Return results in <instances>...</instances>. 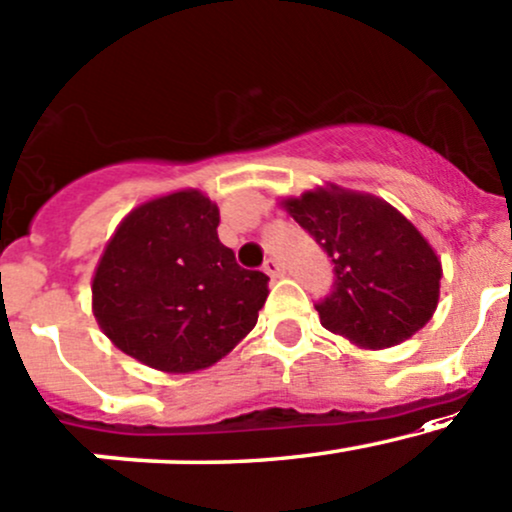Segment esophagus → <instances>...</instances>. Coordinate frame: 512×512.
Here are the masks:
<instances>
[{
	"mask_svg": "<svg viewBox=\"0 0 512 512\" xmlns=\"http://www.w3.org/2000/svg\"><path fill=\"white\" fill-rule=\"evenodd\" d=\"M262 269H265V272L269 274V277H282V274H284L282 262H279L277 257H267L265 265H262Z\"/></svg>",
	"mask_w": 512,
	"mask_h": 512,
	"instance_id": "34e87169",
	"label": "esophagus"
}]
</instances>
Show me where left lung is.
Listing matches in <instances>:
<instances>
[{
	"label": "left lung",
	"instance_id": "1",
	"mask_svg": "<svg viewBox=\"0 0 512 512\" xmlns=\"http://www.w3.org/2000/svg\"><path fill=\"white\" fill-rule=\"evenodd\" d=\"M284 206L333 262L330 294L316 301L323 328L381 350L411 338L432 318L440 260L393 206L338 189L306 192Z\"/></svg>",
	"mask_w": 512,
	"mask_h": 512
}]
</instances>
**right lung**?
<instances>
[{"instance_id": "add662e5", "label": "right lung", "mask_w": 512, "mask_h": 512, "mask_svg": "<svg viewBox=\"0 0 512 512\" xmlns=\"http://www.w3.org/2000/svg\"><path fill=\"white\" fill-rule=\"evenodd\" d=\"M218 209L177 192L128 213L106 245L94 316L126 355L162 372H196L255 328L269 277L218 240Z\"/></svg>"}]
</instances>
